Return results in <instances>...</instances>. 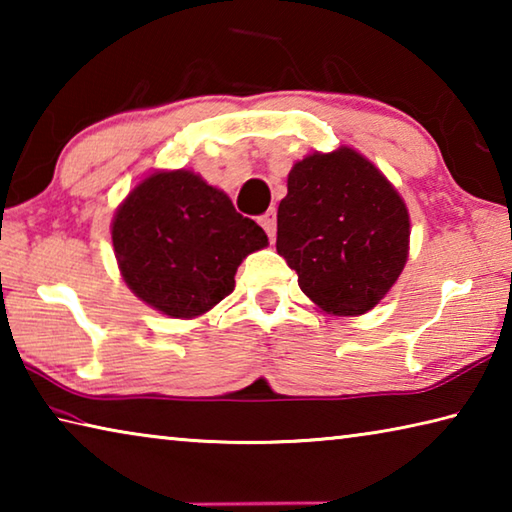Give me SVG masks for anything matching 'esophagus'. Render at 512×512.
Masks as SVG:
<instances>
[{
  "label": "esophagus",
  "mask_w": 512,
  "mask_h": 512,
  "mask_svg": "<svg viewBox=\"0 0 512 512\" xmlns=\"http://www.w3.org/2000/svg\"><path fill=\"white\" fill-rule=\"evenodd\" d=\"M259 225L266 230V235L271 237V241L275 239V232H277V214L275 210H268L264 216H259Z\"/></svg>",
  "instance_id": "esophagus-1"
}]
</instances>
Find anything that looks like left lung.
Instances as JSON below:
<instances>
[{
    "label": "left lung",
    "mask_w": 512,
    "mask_h": 512,
    "mask_svg": "<svg viewBox=\"0 0 512 512\" xmlns=\"http://www.w3.org/2000/svg\"><path fill=\"white\" fill-rule=\"evenodd\" d=\"M404 198L352 146L293 164L277 207V255L329 316H361L393 289L409 259Z\"/></svg>",
    "instance_id": "left-lung-1"
}]
</instances>
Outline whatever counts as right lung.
Returning a JSON list of instances; mask_svg holds the SVG:
<instances>
[{
  "label": "right lung",
  "instance_id": "add662e5",
  "mask_svg": "<svg viewBox=\"0 0 512 512\" xmlns=\"http://www.w3.org/2000/svg\"><path fill=\"white\" fill-rule=\"evenodd\" d=\"M119 273L169 318H198L230 296L244 259L268 246L230 196L189 169H160L119 203L110 225Z\"/></svg>",
  "mask_w": 512,
  "mask_h": 512
}]
</instances>
